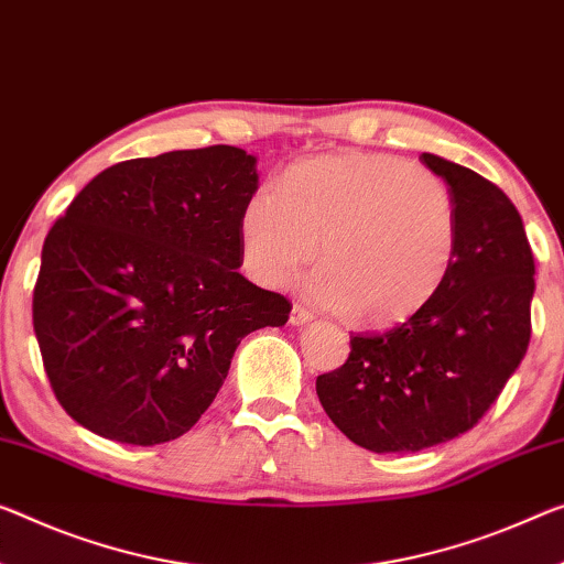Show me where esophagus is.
<instances>
[{
  "label": "esophagus",
  "mask_w": 564,
  "mask_h": 564,
  "mask_svg": "<svg viewBox=\"0 0 564 564\" xmlns=\"http://www.w3.org/2000/svg\"><path fill=\"white\" fill-rule=\"evenodd\" d=\"M312 312L307 310V307H302V305H292V315H290V323L292 325H307V323H312Z\"/></svg>",
  "instance_id": "34e87169"
}]
</instances>
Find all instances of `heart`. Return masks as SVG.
<instances>
[{
  "mask_svg": "<svg viewBox=\"0 0 564 564\" xmlns=\"http://www.w3.org/2000/svg\"><path fill=\"white\" fill-rule=\"evenodd\" d=\"M249 274L280 288L302 267L312 302L352 323L411 319L444 288L456 259L452 188L388 153L345 151L300 161L247 198L239 221Z\"/></svg>",
  "mask_w": 564,
  "mask_h": 564,
  "instance_id": "1",
  "label": "heart"
}]
</instances>
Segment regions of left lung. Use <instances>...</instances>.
Segmentation results:
<instances>
[{
  "mask_svg": "<svg viewBox=\"0 0 564 564\" xmlns=\"http://www.w3.org/2000/svg\"><path fill=\"white\" fill-rule=\"evenodd\" d=\"M421 161L452 188L456 259L419 315L352 335L340 368L317 376L330 421L376 454H413L462 436L491 409L532 335L534 257L497 184L441 155Z\"/></svg>",
  "mask_w": 564,
  "mask_h": 564,
  "instance_id": "8db88e82",
  "label": "left lung"
}]
</instances>
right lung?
I'll list each match as a JSON object with an SVG mask.
<instances>
[{
    "label": "right lung",
    "instance_id": "add662e5",
    "mask_svg": "<svg viewBox=\"0 0 564 564\" xmlns=\"http://www.w3.org/2000/svg\"><path fill=\"white\" fill-rule=\"evenodd\" d=\"M254 163L234 145L116 163L50 229L32 323L80 426L133 446L184 436L241 337L288 323L290 300L239 274Z\"/></svg>",
    "mask_w": 564,
    "mask_h": 564
}]
</instances>
